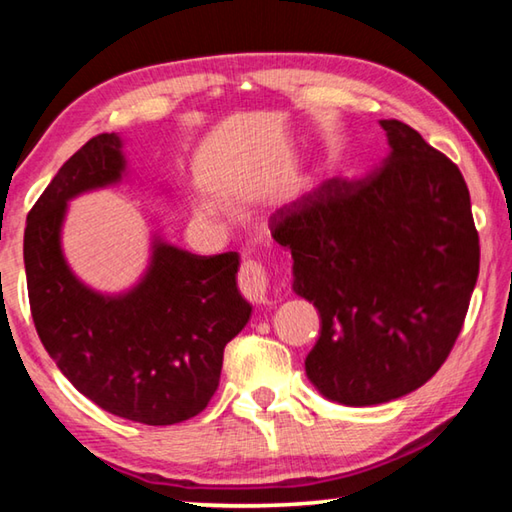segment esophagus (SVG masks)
Listing matches in <instances>:
<instances>
[{"instance_id": "obj_1", "label": "esophagus", "mask_w": 512, "mask_h": 512, "mask_svg": "<svg viewBox=\"0 0 512 512\" xmlns=\"http://www.w3.org/2000/svg\"><path fill=\"white\" fill-rule=\"evenodd\" d=\"M239 291L244 293V298L253 302V305H264L268 300V275L262 262L248 259L239 268Z\"/></svg>"}]
</instances>
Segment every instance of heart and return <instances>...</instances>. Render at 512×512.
<instances>
[{
  "instance_id": "heart-1",
  "label": "heart",
  "mask_w": 512,
  "mask_h": 512,
  "mask_svg": "<svg viewBox=\"0 0 512 512\" xmlns=\"http://www.w3.org/2000/svg\"><path fill=\"white\" fill-rule=\"evenodd\" d=\"M214 207H216V205H212V203H203L201 210H203L205 214H212V212H214Z\"/></svg>"
}]
</instances>
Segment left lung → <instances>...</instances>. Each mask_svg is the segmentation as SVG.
<instances>
[{"label":"left lung","mask_w":512,"mask_h":512,"mask_svg":"<svg viewBox=\"0 0 512 512\" xmlns=\"http://www.w3.org/2000/svg\"><path fill=\"white\" fill-rule=\"evenodd\" d=\"M391 151L359 180L332 178L271 216L293 291L320 314L305 370L345 406L391 402L436 375L479 277V232L456 164L397 119Z\"/></svg>","instance_id":"left-lung-1"}]
</instances>
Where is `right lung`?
Wrapping results in <instances>:
<instances>
[{
    "label": "right lung",
    "instance_id": "add662e5",
    "mask_svg": "<svg viewBox=\"0 0 512 512\" xmlns=\"http://www.w3.org/2000/svg\"><path fill=\"white\" fill-rule=\"evenodd\" d=\"M121 140L85 142L31 207L24 268L31 316L60 372L103 411L119 418L176 424L210 404L223 350L250 311L237 289L239 255H194L155 239L142 282L103 296L76 277L60 250L69 198L119 183Z\"/></svg>",
    "mask_w": 512,
    "mask_h": 512
}]
</instances>
